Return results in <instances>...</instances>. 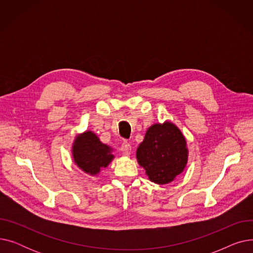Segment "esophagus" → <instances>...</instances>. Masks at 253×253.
<instances>
[{"mask_svg": "<svg viewBox=\"0 0 253 253\" xmlns=\"http://www.w3.org/2000/svg\"><path fill=\"white\" fill-rule=\"evenodd\" d=\"M121 152L124 156H129L130 153H131V145L129 142L127 141H124L121 145Z\"/></svg>", "mask_w": 253, "mask_h": 253, "instance_id": "1", "label": "esophagus"}]
</instances>
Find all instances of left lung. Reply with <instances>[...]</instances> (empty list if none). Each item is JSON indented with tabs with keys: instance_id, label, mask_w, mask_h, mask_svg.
Returning a JSON list of instances; mask_svg holds the SVG:
<instances>
[{
	"instance_id": "8db88e82",
	"label": "left lung",
	"mask_w": 253,
	"mask_h": 253,
	"mask_svg": "<svg viewBox=\"0 0 253 253\" xmlns=\"http://www.w3.org/2000/svg\"><path fill=\"white\" fill-rule=\"evenodd\" d=\"M188 156L187 140L177 126L168 121L152 125L136 151L138 164L158 184L173 181L187 166Z\"/></svg>"
}]
</instances>
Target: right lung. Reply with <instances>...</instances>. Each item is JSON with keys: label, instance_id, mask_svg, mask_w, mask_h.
<instances>
[{"label": "right lung", "instance_id": "add662e5", "mask_svg": "<svg viewBox=\"0 0 253 253\" xmlns=\"http://www.w3.org/2000/svg\"><path fill=\"white\" fill-rule=\"evenodd\" d=\"M112 148L102 143L92 131L77 135L72 149L75 164L90 175H97L102 168L112 162Z\"/></svg>", "mask_w": 253, "mask_h": 253}]
</instances>
